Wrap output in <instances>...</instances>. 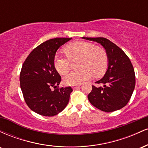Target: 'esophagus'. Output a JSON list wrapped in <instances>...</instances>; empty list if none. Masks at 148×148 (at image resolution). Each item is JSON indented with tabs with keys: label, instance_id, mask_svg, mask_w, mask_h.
I'll return each mask as SVG.
<instances>
[{
	"label": "esophagus",
	"instance_id": "1",
	"mask_svg": "<svg viewBox=\"0 0 148 148\" xmlns=\"http://www.w3.org/2000/svg\"><path fill=\"white\" fill-rule=\"evenodd\" d=\"M80 86H72V88L73 89H76V88H79Z\"/></svg>",
	"mask_w": 148,
	"mask_h": 148
}]
</instances>
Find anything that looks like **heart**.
<instances>
[{"label":"heart","instance_id":"heart-1","mask_svg":"<svg viewBox=\"0 0 148 148\" xmlns=\"http://www.w3.org/2000/svg\"><path fill=\"white\" fill-rule=\"evenodd\" d=\"M65 56L57 53L54 57V67L61 75H64L71 67V60L81 59L79 71H74L64 76V84L77 86L104 74L108 65V56L103 49L87 42H75L64 47Z\"/></svg>","mask_w":148,"mask_h":148}]
</instances>
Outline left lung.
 I'll return each mask as SVG.
<instances>
[{
  "mask_svg": "<svg viewBox=\"0 0 148 148\" xmlns=\"http://www.w3.org/2000/svg\"><path fill=\"white\" fill-rule=\"evenodd\" d=\"M96 42L106 50L108 56V68L102 79L97 84L103 87L92 89L88 95L89 101L98 109L113 112L127 105L135 88L136 79L132 62L125 53L114 43L103 37H83Z\"/></svg>",
  "mask_w": 148,
  "mask_h": 148,
  "instance_id": "8db88e82",
  "label": "left lung"
}]
</instances>
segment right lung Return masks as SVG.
Instances as JSON below:
<instances>
[{
    "mask_svg": "<svg viewBox=\"0 0 148 148\" xmlns=\"http://www.w3.org/2000/svg\"><path fill=\"white\" fill-rule=\"evenodd\" d=\"M71 40L57 37L47 40L34 49L23 62L20 86L26 104L38 114L53 116L64 110L69 102L72 88H58L61 77L53 62L58 49ZM53 87L54 91L51 90Z\"/></svg>",
    "mask_w": 148,
    "mask_h": 148,
    "instance_id": "obj_1",
    "label": "right lung"
}]
</instances>
